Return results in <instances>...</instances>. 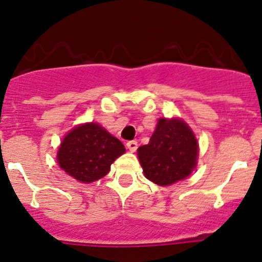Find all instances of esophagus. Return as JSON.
Wrapping results in <instances>:
<instances>
[{
    "mask_svg": "<svg viewBox=\"0 0 262 262\" xmlns=\"http://www.w3.org/2000/svg\"><path fill=\"white\" fill-rule=\"evenodd\" d=\"M126 147H128V149L130 150V152H136L137 148H138V143H137V140H129V142L126 143Z\"/></svg>",
    "mask_w": 262,
    "mask_h": 262,
    "instance_id": "obj_1",
    "label": "esophagus"
}]
</instances>
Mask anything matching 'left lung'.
<instances>
[{"label": "left lung", "instance_id": "left-lung-1", "mask_svg": "<svg viewBox=\"0 0 262 262\" xmlns=\"http://www.w3.org/2000/svg\"><path fill=\"white\" fill-rule=\"evenodd\" d=\"M198 144L183 120L161 118L148 144L138 148L144 176L158 186H169L188 177L197 164Z\"/></svg>", "mask_w": 262, "mask_h": 262}]
</instances>
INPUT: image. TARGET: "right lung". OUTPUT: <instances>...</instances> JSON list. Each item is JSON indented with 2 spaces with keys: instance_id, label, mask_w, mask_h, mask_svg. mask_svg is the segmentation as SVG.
Returning <instances> with one entry per match:
<instances>
[{
  "instance_id": "obj_1",
  "label": "right lung",
  "mask_w": 262,
  "mask_h": 262,
  "mask_svg": "<svg viewBox=\"0 0 262 262\" xmlns=\"http://www.w3.org/2000/svg\"><path fill=\"white\" fill-rule=\"evenodd\" d=\"M125 152L123 143L98 123L75 126L62 139L57 162L69 176L90 183L108 174L113 162Z\"/></svg>"
}]
</instances>
